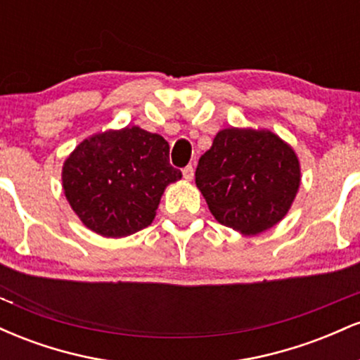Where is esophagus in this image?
I'll return each mask as SVG.
<instances>
[{
	"instance_id": "obj_1",
	"label": "esophagus",
	"mask_w": 360,
	"mask_h": 360,
	"mask_svg": "<svg viewBox=\"0 0 360 360\" xmlns=\"http://www.w3.org/2000/svg\"><path fill=\"white\" fill-rule=\"evenodd\" d=\"M193 176H194V167L193 166H186L183 169V177H184V179L186 181H191Z\"/></svg>"
}]
</instances>
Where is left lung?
<instances>
[{
  "mask_svg": "<svg viewBox=\"0 0 360 360\" xmlns=\"http://www.w3.org/2000/svg\"><path fill=\"white\" fill-rule=\"evenodd\" d=\"M300 174L295 150L272 131L225 128L200 157L194 176L221 225L257 235L291 208Z\"/></svg>",
  "mask_w": 360,
  "mask_h": 360,
  "instance_id": "1",
  "label": "left lung"
}]
</instances>
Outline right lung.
<instances>
[{
  "label": "right lung",
  "mask_w": 360,
  "mask_h": 360,
  "mask_svg": "<svg viewBox=\"0 0 360 360\" xmlns=\"http://www.w3.org/2000/svg\"><path fill=\"white\" fill-rule=\"evenodd\" d=\"M181 176L166 140L127 127L81 142L64 162L62 186L89 230L120 238L150 225L166 186Z\"/></svg>",
  "instance_id": "add662e5"
}]
</instances>
